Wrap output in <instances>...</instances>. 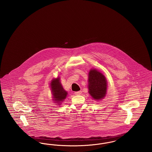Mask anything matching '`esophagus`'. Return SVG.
Returning a JSON list of instances; mask_svg holds the SVG:
<instances>
[{
    "label": "esophagus",
    "mask_w": 152,
    "mask_h": 152,
    "mask_svg": "<svg viewBox=\"0 0 152 152\" xmlns=\"http://www.w3.org/2000/svg\"><path fill=\"white\" fill-rule=\"evenodd\" d=\"M82 92L80 91H77V92H75V95H80V94H81Z\"/></svg>",
    "instance_id": "34e87169"
}]
</instances>
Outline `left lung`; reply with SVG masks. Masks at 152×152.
<instances>
[{
    "label": "left lung",
    "mask_w": 152,
    "mask_h": 152,
    "mask_svg": "<svg viewBox=\"0 0 152 152\" xmlns=\"http://www.w3.org/2000/svg\"><path fill=\"white\" fill-rule=\"evenodd\" d=\"M107 87L105 76L96 69H91L89 73L88 89L93 99L98 100L104 98L107 92Z\"/></svg>",
    "instance_id": "left-lung-1"
}]
</instances>
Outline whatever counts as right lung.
<instances>
[{
    "label": "right lung",
    "instance_id": "1",
    "mask_svg": "<svg viewBox=\"0 0 152 152\" xmlns=\"http://www.w3.org/2000/svg\"><path fill=\"white\" fill-rule=\"evenodd\" d=\"M51 88L54 100L58 103L64 101L67 95V92L63 89L60 83L59 78L53 80L51 82ZM57 103V102H56Z\"/></svg>",
    "mask_w": 152,
    "mask_h": 152
}]
</instances>
